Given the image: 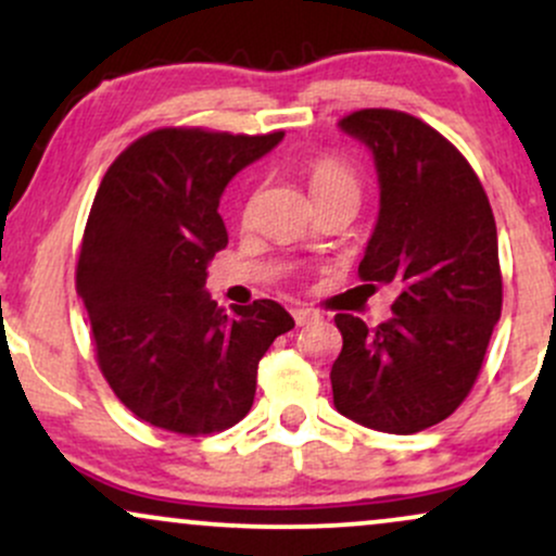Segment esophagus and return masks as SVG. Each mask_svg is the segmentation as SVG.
Masks as SVG:
<instances>
[{"label":"esophagus","instance_id":"34e87169","mask_svg":"<svg viewBox=\"0 0 556 556\" xmlns=\"http://www.w3.org/2000/svg\"><path fill=\"white\" fill-rule=\"evenodd\" d=\"M292 318H295L298 327H305V324L316 321L318 314H316V311H311V308H292Z\"/></svg>","mask_w":556,"mask_h":556}]
</instances>
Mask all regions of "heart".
<instances>
[{"mask_svg":"<svg viewBox=\"0 0 556 556\" xmlns=\"http://www.w3.org/2000/svg\"><path fill=\"white\" fill-rule=\"evenodd\" d=\"M305 175H308L311 195L316 198L318 206L340 201L358 206L363 193V177L361 169L350 159L340 154H321L311 159L308 167H305Z\"/></svg>","mask_w":556,"mask_h":556,"instance_id":"b5f03b06","label":"heart"}]
</instances>
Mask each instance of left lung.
<instances>
[{"mask_svg":"<svg viewBox=\"0 0 556 556\" xmlns=\"http://www.w3.org/2000/svg\"><path fill=\"white\" fill-rule=\"evenodd\" d=\"M340 127L374 151L381 188L358 274L371 290L394 285L397 298L374 329L334 316V407L368 429L416 433L463 405L502 316L494 214L468 159L424 119L361 110Z\"/></svg>","mask_w":556,"mask_h":556,"instance_id":"obj_1","label":"left lung"}]
</instances>
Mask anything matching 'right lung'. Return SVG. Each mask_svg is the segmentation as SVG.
<instances>
[{
	"instance_id": "add662e5",
	"label": "right lung",
	"mask_w": 556,
	"mask_h": 556,
	"mask_svg": "<svg viewBox=\"0 0 556 556\" xmlns=\"http://www.w3.org/2000/svg\"><path fill=\"white\" fill-rule=\"evenodd\" d=\"M285 138L159 127L112 162L83 232L75 287L96 361L132 416L203 437L240 424L258 361L295 327L274 300L219 308L203 292L227 245L216 208L227 182Z\"/></svg>"
}]
</instances>
